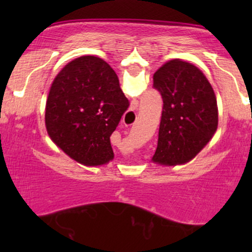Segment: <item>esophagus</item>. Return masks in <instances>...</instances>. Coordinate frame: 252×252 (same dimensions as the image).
Here are the masks:
<instances>
[{"label": "esophagus", "instance_id": "obj_1", "mask_svg": "<svg viewBox=\"0 0 252 252\" xmlns=\"http://www.w3.org/2000/svg\"><path fill=\"white\" fill-rule=\"evenodd\" d=\"M132 104H135L134 108H137V102H135V103H132Z\"/></svg>", "mask_w": 252, "mask_h": 252}]
</instances>
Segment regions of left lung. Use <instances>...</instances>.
Here are the masks:
<instances>
[{
	"instance_id": "8db88e82",
	"label": "left lung",
	"mask_w": 252,
	"mask_h": 252,
	"mask_svg": "<svg viewBox=\"0 0 252 252\" xmlns=\"http://www.w3.org/2000/svg\"><path fill=\"white\" fill-rule=\"evenodd\" d=\"M153 79L163 100L153 161L185 163L209 143L218 126L215 91L198 67L180 59L164 63Z\"/></svg>"
}]
</instances>
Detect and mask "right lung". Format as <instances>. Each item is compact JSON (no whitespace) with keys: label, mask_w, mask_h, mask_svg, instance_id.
Masks as SVG:
<instances>
[{"label":"right lung","mask_w":252,"mask_h":252,"mask_svg":"<svg viewBox=\"0 0 252 252\" xmlns=\"http://www.w3.org/2000/svg\"><path fill=\"white\" fill-rule=\"evenodd\" d=\"M128 108V98L109 63L97 57H80L68 63L52 83L46 128L72 158L97 166L114 158L110 136Z\"/></svg>","instance_id":"add662e5"}]
</instances>
